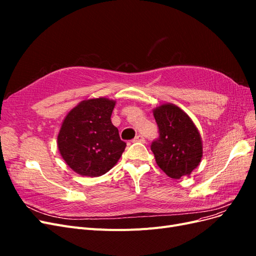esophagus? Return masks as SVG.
<instances>
[{
  "label": "esophagus",
  "instance_id": "obj_1",
  "mask_svg": "<svg viewBox=\"0 0 256 256\" xmlns=\"http://www.w3.org/2000/svg\"><path fill=\"white\" fill-rule=\"evenodd\" d=\"M132 142H140V143H144L145 142V138L143 136H141V134H138V136H136L134 138V141Z\"/></svg>",
  "mask_w": 256,
  "mask_h": 256
}]
</instances>
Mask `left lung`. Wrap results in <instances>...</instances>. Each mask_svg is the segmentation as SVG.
<instances>
[{"instance_id": "1", "label": "left lung", "mask_w": 256, "mask_h": 256, "mask_svg": "<svg viewBox=\"0 0 256 256\" xmlns=\"http://www.w3.org/2000/svg\"><path fill=\"white\" fill-rule=\"evenodd\" d=\"M159 136L150 150L157 164L168 176L180 180L190 175L200 162L203 147L200 136L189 116L174 104H162L154 110Z\"/></svg>"}]
</instances>
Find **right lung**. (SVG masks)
Returning a JSON list of instances; mask_svg holds the SVG:
<instances>
[{"label":"right lung","instance_id":"1","mask_svg":"<svg viewBox=\"0 0 256 256\" xmlns=\"http://www.w3.org/2000/svg\"><path fill=\"white\" fill-rule=\"evenodd\" d=\"M115 102L84 100L68 113L58 136L66 164L83 176L97 177L111 170L125 150L118 129L111 122Z\"/></svg>","mask_w":256,"mask_h":256}]
</instances>
